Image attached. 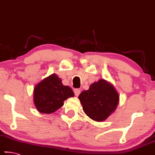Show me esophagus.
Segmentation results:
<instances>
[{
	"instance_id": "esophagus-1",
	"label": "esophagus",
	"mask_w": 155,
	"mask_h": 155,
	"mask_svg": "<svg viewBox=\"0 0 155 155\" xmlns=\"http://www.w3.org/2000/svg\"><path fill=\"white\" fill-rule=\"evenodd\" d=\"M74 93H75V96H78L80 94V89H74Z\"/></svg>"
}]
</instances>
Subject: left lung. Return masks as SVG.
<instances>
[{
  "label": "left lung",
  "instance_id": "1",
  "mask_svg": "<svg viewBox=\"0 0 155 155\" xmlns=\"http://www.w3.org/2000/svg\"><path fill=\"white\" fill-rule=\"evenodd\" d=\"M79 99L87 116L102 122L115 111L119 95L113 85L101 79L91 84L88 90L81 92Z\"/></svg>",
  "mask_w": 155,
  "mask_h": 155
}]
</instances>
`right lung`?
Masks as SVG:
<instances>
[{"label": "right lung", "instance_id": "right-lung-1", "mask_svg": "<svg viewBox=\"0 0 155 155\" xmlns=\"http://www.w3.org/2000/svg\"><path fill=\"white\" fill-rule=\"evenodd\" d=\"M73 96L72 89L63 85L61 80L52 74L35 86L33 101L39 112L50 114L62 107L65 100Z\"/></svg>", "mask_w": 155, "mask_h": 155}]
</instances>
